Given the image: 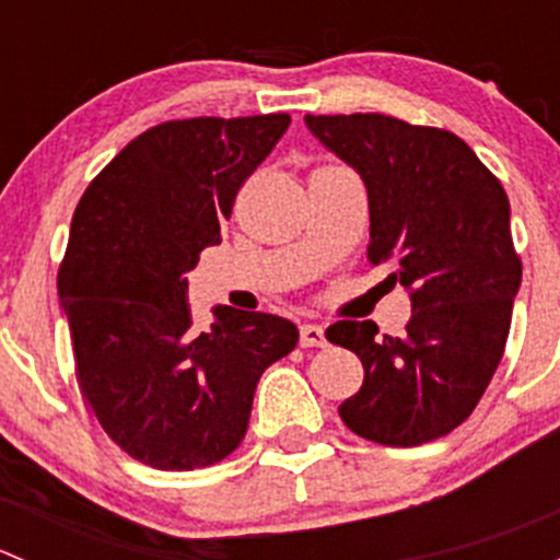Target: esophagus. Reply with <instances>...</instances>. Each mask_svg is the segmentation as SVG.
<instances>
[{
  "label": "esophagus",
  "mask_w": 560,
  "mask_h": 560,
  "mask_svg": "<svg viewBox=\"0 0 560 560\" xmlns=\"http://www.w3.org/2000/svg\"><path fill=\"white\" fill-rule=\"evenodd\" d=\"M301 347H306V349L327 347L325 327H322V325H303L301 327Z\"/></svg>",
  "instance_id": "34e87169"
}]
</instances>
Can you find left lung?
I'll return each mask as SVG.
<instances>
[{
  "label": "left lung",
  "mask_w": 560,
  "mask_h": 560,
  "mask_svg": "<svg viewBox=\"0 0 560 560\" xmlns=\"http://www.w3.org/2000/svg\"><path fill=\"white\" fill-rule=\"evenodd\" d=\"M308 129L369 189V262L411 292L404 336L341 319L327 341L365 369L338 406L343 425L385 447L447 436L474 411L504 358L523 279L510 200L479 156L447 129L385 113L306 116Z\"/></svg>",
  "instance_id": "1"
}]
</instances>
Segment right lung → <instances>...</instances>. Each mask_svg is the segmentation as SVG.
<instances>
[{"label":"right lung","mask_w":560,"mask_h":560,"mask_svg":"<svg viewBox=\"0 0 560 560\" xmlns=\"http://www.w3.org/2000/svg\"><path fill=\"white\" fill-rule=\"evenodd\" d=\"M287 127V113L162 121L78 202L56 279L78 387L107 436L145 466L224 460L244 442L262 371L298 347L290 319L230 306L200 332L186 284Z\"/></svg>","instance_id":"add662e5"}]
</instances>
